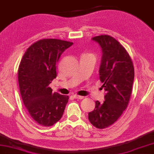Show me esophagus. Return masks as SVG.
Segmentation results:
<instances>
[{"mask_svg": "<svg viewBox=\"0 0 154 154\" xmlns=\"http://www.w3.org/2000/svg\"><path fill=\"white\" fill-rule=\"evenodd\" d=\"M74 97H75V99H83V98H84L83 96H80L78 95H74Z\"/></svg>", "mask_w": 154, "mask_h": 154, "instance_id": "obj_1", "label": "esophagus"}]
</instances>
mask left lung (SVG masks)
<instances>
[{"label":"left lung","instance_id":"1","mask_svg":"<svg viewBox=\"0 0 154 154\" xmlns=\"http://www.w3.org/2000/svg\"><path fill=\"white\" fill-rule=\"evenodd\" d=\"M92 39L103 51L99 73L106 94L103 103L95 102L88 119L97 128L104 129L117 121L126 109L132 92L134 66L126 49L113 37L100 35Z\"/></svg>","mask_w":154,"mask_h":154}]
</instances>
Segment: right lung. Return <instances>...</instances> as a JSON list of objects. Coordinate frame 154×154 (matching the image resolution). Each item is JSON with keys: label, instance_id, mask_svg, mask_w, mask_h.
<instances>
[{"label": "right lung", "instance_id": "add662e5", "mask_svg": "<svg viewBox=\"0 0 154 154\" xmlns=\"http://www.w3.org/2000/svg\"><path fill=\"white\" fill-rule=\"evenodd\" d=\"M73 43L44 38L26 49L18 69L23 103L36 123L51 126L62 117L69 97L52 92L49 84L57 77V64L61 54Z\"/></svg>", "mask_w": 154, "mask_h": 154}]
</instances>
